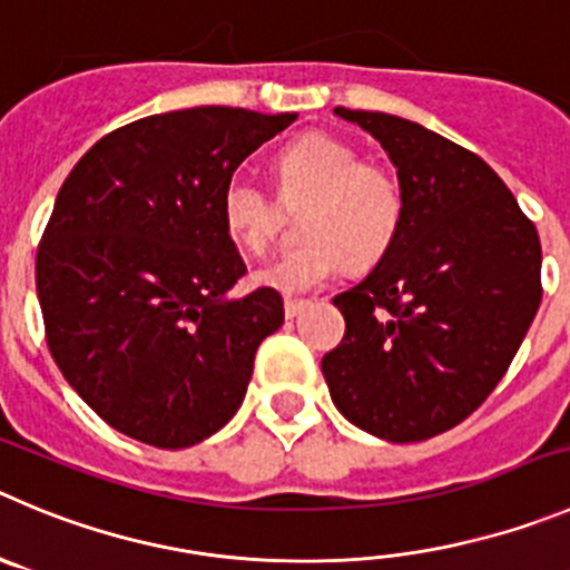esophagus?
Segmentation results:
<instances>
[{"label": "esophagus", "instance_id": "obj_1", "mask_svg": "<svg viewBox=\"0 0 570 570\" xmlns=\"http://www.w3.org/2000/svg\"><path fill=\"white\" fill-rule=\"evenodd\" d=\"M306 306H309V301H303V297H286V301H284V315L292 321V317L301 315V312L306 309Z\"/></svg>", "mask_w": 570, "mask_h": 570}]
</instances>
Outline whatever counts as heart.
<instances>
[{"label": "heart", "instance_id": "b5f03b06", "mask_svg": "<svg viewBox=\"0 0 570 570\" xmlns=\"http://www.w3.org/2000/svg\"><path fill=\"white\" fill-rule=\"evenodd\" d=\"M281 196H306L297 233L303 242L255 269V284L281 295H303L326 286L345 267L374 264L387 253L405 216L396 174L365 163L360 148L334 135L312 131L275 157ZM227 233L249 253H264L275 236V205L261 185L230 179L222 194Z\"/></svg>", "mask_w": 570, "mask_h": 570}]
</instances>
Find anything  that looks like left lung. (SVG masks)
Masks as SVG:
<instances>
[{
    "mask_svg": "<svg viewBox=\"0 0 570 570\" xmlns=\"http://www.w3.org/2000/svg\"><path fill=\"white\" fill-rule=\"evenodd\" d=\"M334 115L385 148L405 216L376 267L334 297L345 337L323 376L365 433L433 439L464 422L518 354L540 309V236L478 154L385 111Z\"/></svg>",
    "mask_w": 570,
    "mask_h": 570,
    "instance_id": "1",
    "label": "left lung"
}]
</instances>
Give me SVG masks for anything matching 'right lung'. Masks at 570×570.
I'll return each instance as SVG.
<instances>
[{"instance_id":"right-lung-1","label":"right lung","mask_w":570,"mask_h":570,"mask_svg":"<svg viewBox=\"0 0 570 570\" xmlns=\"http://www.w3.org/2000/svg\"><path fill=\"white\" fill-rule=\"evenodd\" d=\"M292 120L230 106L142 117L95 142L63 179L36 258L47 345L120 433L183 450L242 407L284 301L267 286L230 295L247 267L222 194Z\"/></svg>"}]
</instances>
